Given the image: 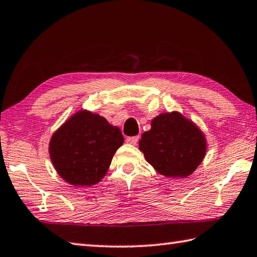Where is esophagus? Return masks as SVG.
Returning a JSON list of instances; mask_svg holds the SVG:
<instances>
[{
  "label": "esophagus",
  "mask_w": 257,
  "mask_h": 257,
  "mask_svg": "<svg viewBox=\"0 0 257 257\" xmlns=\"http://www.w3.org/2000/svg\"><path fill=\"white\" fill-rule=\"evenodd\" d=\"M138 140H139L138 136H135V137H128L127 138V143L130 144V145H136V144L138 143Z\"/></svg>",
  "instance_id": "1"
}]
</instances>
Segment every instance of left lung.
Here are the masks:
<instances>
[{"label": "left lung", "instance_id": "8db88e82", "mask_svg": "<svg viewBox=\"0 0 257 257\" xmlns=\"http://www.w3.org/2000/svg\"><path fill=\"white\" fill-rule=\"evenodd\" d=\"M143 134L139 150L156 172L168 178H185L202 164L207 142L202 130L178 111L164 112Z\"/></svg>", "mask_w": 257, "mask_h": 257}]
</instances>
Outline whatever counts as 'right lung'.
I'll return each mask as SVG.
<instances>
[{"instance_id":"obj_1","label":"right lung","mask_w":257,"mask_h":257,"mask_svg":"<svg viewBox=\"0 0 257 257\" xmlns=\"http://www.w3.org/2000/svg\"><path fill=\"white\" fill-rule=\"evenodd\" d=\"M123 140L120 129L102 115L81 109L53 133L49 143L50 159L68 184L90 187L107 174Z\"/></svg>"}]
</instances>
